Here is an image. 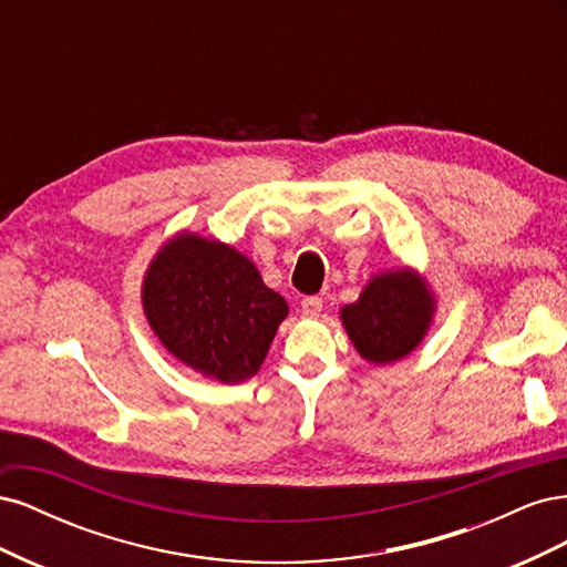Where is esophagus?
<instances>
[{
  "mask_svg": "<svg viewBox=\"0 0 567 567\" xmlns=\"http://www.w3.org/2000/svg\"><path fill=\"white\" fill-rule=\"evenodd\" d=\"M321 310H323V300H321V298H317V296L302 298V302H300V312H302V317H307V319H317V317L321 315Z\"/></svg>",
  "mask_w": 567,
  "mask_h": 567,
  "instance_id": "obj_1",
  "label": "esophagus"
}]
</instances>
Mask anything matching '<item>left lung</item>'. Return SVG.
<instances>
[{
	"instance_id": "1",
	"label": "left lung",
	"mask_w": 567,
	"mask_h": 567,
	"mask_svg": "<svg viewBox=\"0 0 567 567\" xmlns=\"http://www.w3.org/2000/svg\"><path fill=\"white\" fill-rule=\"evenodd\" d=\"M435 315L431 288L411 269L383 271L364 286L340 319L357 352L371 364H390L419 348Z\"/></svg>"
}]
</instances>
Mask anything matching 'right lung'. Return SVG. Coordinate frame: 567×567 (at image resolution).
Returning <instances> with one entry per match:
<instances>
[{
	"instance_id": "1",
	"label": "right lung",
	"mask_w": 567,
	"mask_h": 567,
	"mask_svg": "<svg viewBox=\"0 0 567 567\" xmlns=\"http://www.w3.org/2000/svg\"><path fill=\"white\" fill-rule=\"evenodd\" d=\"M144 315L165 350L219 383L260 371L286 300L265 286L246 255L198 234L156 252L142 286Z\"/></svg>"
}]
</instances>
